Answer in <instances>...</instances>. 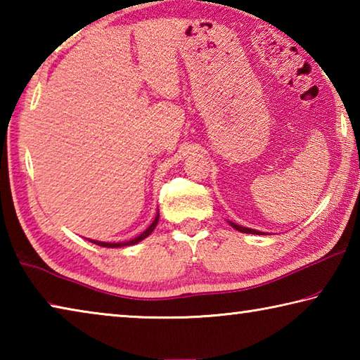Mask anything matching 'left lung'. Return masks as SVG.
I'll return each mask as SVG.
<instances>
[{
    "instance_id": "obj_1",
    "label": "left lung",
    "mask_w": 360,
    "mask_h": 360,
    "mask_svg": "<svg viewBox=\"0 0 360 360\" xmlns=\"http://www.w3.org/2000/svg\"><path fill=\"white\" fill-rule=\"evenodd\" d=\"M230 225L231 227H233L235 230H238V231H243V233H260V231H257V230H252V229H246V227H241V225H238V224H233V222H230Z\"/></svg>"
}]
</instances>
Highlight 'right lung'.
Returning a JSON list of instances; mask_svg holds the SVG:
<instances>
[{"instance_id": "right-lung-1", "label": "right lung", "mask_w": 360, "mask_h": 360, "mask_svg": "<svg viewBox=\"0 0 360 360\" xmlns=\"http://www.w3.org/2000/svg\"><path fill=\"white\" fill-rule=\"evenodd\" d=\"M157 222H158V214L155 216L154 222H152V224L149 225V229H148V230L143 231L141 235L136 236V238L130 240V241H124V243H105V241H92V243H95V245H98V246H103V248H124V246H131V245H136V243H139V241H141V240H144L146 236H149V235L152 233V230H154V229L157 227Z\"/></svg>"}]
</instances>
